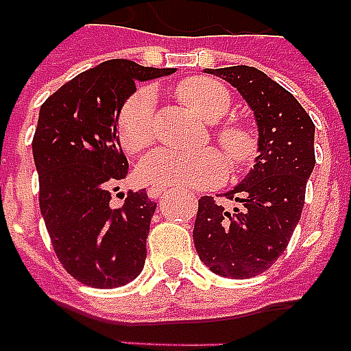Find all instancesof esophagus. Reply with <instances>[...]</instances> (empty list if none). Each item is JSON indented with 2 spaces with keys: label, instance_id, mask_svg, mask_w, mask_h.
Here are the masks:
<instances>
[{
  "label": "esophagus",
  "instance_id": "obj_1",
  "mask_svg": "<svg viewBox=\"0 0 351 351\" xmlns=\"http://www.w3.org/2000/svg\"><path fill=\"white\" fill-rule=\"evenodd\" d=\"M165 192H166L165 186H149V189H147V196L152 197V199H157V197L162 196Z\"/></svg>",
  "mask_w": 351,
  "mask_h": 351
}]
</instances>
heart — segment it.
<instances>
[{
  "label": "heart",
  "instance_id": "1",
  "mask_svg": "<svg viewBox=\"0 0 351 351\" xmlns=\"http://www.w3.org/2000/svg\"><path fill=\"white\" fill-rule=\"evenodd\" d=\"M176 94L186 109L207 122H218L229 109L228 88L210 77H189L181 81ZM118 138L125 152L138 154L146 149L155 135L154 92L141 88L129 97L118 112ZM215 141L235 168H244L257 155L254 133L241 122H228L215 129ZM226 176V159L216 149L197 154H179L157 149L146 155L136 166V178L154 186H209Z\"/></svg>",
  "mask_w": 351,
  "mask_h": 351
}]
</instances>
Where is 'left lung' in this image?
I'll return each instance as SVG.
<instances>
[{"mask_svg": "<svg viewBox=\"0 0 351 351\" xmlns=\"http://www.w3.org/2000/svg\"><path fill=\"white\" fill-rule=\"evenodd\" d=\"M235 86L254 110L259 141L254 168L223 196L231 210L202 196L194 246L210 272L231 279L259 276L289 246L315 168V123L291 92L254 66L205 70Z\"/></svg>", "mask_w": 351, "mask_h": 351, "instance_id": "left-lung-1", "label": "left lung"}]
</instances>
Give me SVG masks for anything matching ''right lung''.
Segmentation results:
<instances>
[{
	"label": "right lung",
	"instance_id": "right-lung-1",
	"mask_svg": "<svg viewBox=\"0 0 351 351\" xmlns=\"http://www.w3.org/2000/svg\"><path fill=\"white\" fill-rule=\"evenodd\" d=\"M173 72L105 60L42 104L33 136L40 213L60 265L83 285L122 287L144 268L157 204L146 191H129L120 207L110 204L129 168L116 123L138 81Z\"/></svg>",
	"mask_w": 351,
	"mask_h": 351
}]
</instances>
